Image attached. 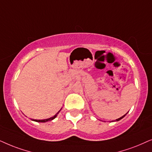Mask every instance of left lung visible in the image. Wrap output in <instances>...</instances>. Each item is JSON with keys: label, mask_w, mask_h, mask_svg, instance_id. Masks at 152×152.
Returning a JSON list of instances; mask_svg holds the SVG:
<instances>
[{"label": "left lung", "mask_w": 152, "mask_h": 152, "mask_svg": "<svg viewBox=\"0 0 152 152\" xmlns=\"http://www.w3.org/2000/svg\"><path fill=\"white\" fill-rule=\"evenodd\" d=\"M126 114H125L124 115H123V116L122 117H120V118H118V119H117V120H115V121H114V122H117V121H119V120H122V119L123 118V117H124V116H125V115H126Z\"/></svg>", "instance_id": "obj_1"}]
</instances>
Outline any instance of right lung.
<instances>
[{
	"instance_id": "right-lung-1",
	"label": "right lung",
	"mask_w": 152,
	"mask_h": 152,
	"mask_svg": "<svg viewBox=\"0 0 152 152\" xmlns=\"http://www.w3.org/2000/svg\"><path fill=\"white\" fill-rule=\"evenodd\" d=\"M62 109V108H61ZM61 109H60V110L58 111V112L56 113V114L54 115L53 117H50V118H48V119H45V120H32V121H35V122H48V121H51V120H54V119L56 118V117L58 116V113H60V111L61 110Z\"/></svg>"
}]
</instances>
